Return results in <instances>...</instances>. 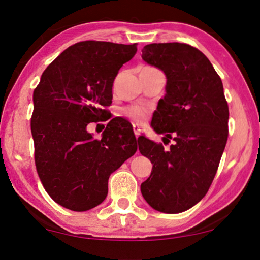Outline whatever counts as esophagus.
Here are the masks:
<instances>
[{
	"label": "esophagus",
	"mask_w": 260,
	"mask_h": 260,
	"mask_svg": "<svg viewBox=\"0 0 260 260\" xmlns=\"http://www.w3.org/2000/svg\"><path fill=\"white\" fill-rule=\"evenodd\" d=\"M133 131H134V134H135V138L138 139L139 138V135L141 134V128L140 127L138 126V125H133Z\"/></svg>",
	"instance_id": "34e87169"
}]
</instances>
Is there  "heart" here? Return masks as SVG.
Returning a JSON list of instances; mask_svg holds the SVG:
<instances>
[{
	"instance_id": "obj_1",
	"label": "heart",
	"mask_w": 260,
	"mask_h": 260,
	"mask_svg": "<svg viewBox=\"0 0 260 260\" xmlns=\"http://www.w3.org/2000/svg\"><path fill=\"white\" fill-rule=\"evenodd\" d=\"M143 68H150V67H143ZM125 113L127 114V117L132 118V119L138 122L143 121L148 117V110L143 107H139V105L128 107L125 110Z\"/></svg>"
}]
</instances>
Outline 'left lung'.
<instances>
[{"mask_svg":"<svg viewBox=\"0 0 260 260\" xmlns=\"http://www.w3.org/2000/svg\"><path fill=\"white\" fill-rule=\"evenodd\" d=\"M142 58L166 74L151 126L174 143L165 151L140 136L139 150L153 165L141 192L157 211L183 212L206 195L225 150L230 110L222 81L208 57L187 43L147 45Z\"/></svg>","mask_w":260,"mask_h":260,"instance_id":"left-lung-1","label":"left lung"}]
</instances>
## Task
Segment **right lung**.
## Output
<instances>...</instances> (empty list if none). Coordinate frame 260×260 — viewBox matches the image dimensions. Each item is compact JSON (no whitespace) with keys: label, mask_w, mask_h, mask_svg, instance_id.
I'll return each mask as SVG.
<instances>
[{"label":"right lung","mask_w":260,"mask_h":260,"mask_svg":"<svg viewBox=\"0 0 260 260\" xmlns=\"http://www.w3.org/2000/svg\"><path fill=\"white\" fill-rule=\"evenodd\" d=\"M136 43L81 41L65 49L43 71L33 91L30 131L37 172L46 191L69 210L87 211L108 195V180L138 149L133 128L120 117L101 140L87 132L112 103V85Z\"/></svg>","instance_id":"add662e5"}]
</instances>
